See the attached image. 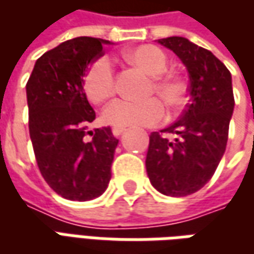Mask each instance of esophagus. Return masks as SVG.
<instances>
[{
    "label": "esophagus",
    "mask_w": 254,
    "mask_h": 254,
    "mask_svg": "<svg viewBox=\"0 0 254 254\" xmlns=\"http://www.w3.org/2000/svg\"><path fill=\"white\" fill-rule=\"evenodd\" d=\"M127 129L125 127H113L111 129V133H113V136H116V137H118L120 134H122V133L125 132Z\"/></svg>",
    "instance_id": "esophagus-1"
}]
</instances>
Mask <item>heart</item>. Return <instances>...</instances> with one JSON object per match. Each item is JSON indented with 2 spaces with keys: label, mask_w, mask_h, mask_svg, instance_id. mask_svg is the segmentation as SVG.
Wrapping results in <instances>:
<instances>
[{
  "label": "heart",
  "mask_w": 254,
  "mask_h": 254,
  "mask_svg": "<svg viewBox=\"0 0 254 254\" xmlns=\"http://www.w3.org/2000/svg\"><path fill=\"white\" fill-rule=\"evenodd\" d=\"M124 58L129 65L151 74L148 95H159L170 111L181 109L187 102L188 84L180 73L163 72L167 66V56L155 45H138L127 50ZM83 88L89 102L100 105L116 92V76L109 58L100 57L89 64L83 77ZM165 118V107L158 98L143 102L114 100L106 106L102 121L114 127H154Z\"/></svg>",
  "instance_id": "b5f03b06"
}]
</instances>
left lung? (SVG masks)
I'll use <instances>...</instances> for the list:
<instances>
[{
  "mask_svg": "<svg viewBox=\"0 0 254 254\" xmlns=\"http://www.w3.org/2000/svg\"><path fill=\"white\" fill-rule=\"evenodd\" d=\"M158 42L185 64L190 99L178 121L149 134L145 167L156 190L184 197L212 178L224 154L234 110L231 73L209 50L187 38L170 36Z\"/></svg>",
  "mask_w": 254,
  "mask_h": 254,
  "instance_id": "1",
  "label": "left lung"
}]
</instances>
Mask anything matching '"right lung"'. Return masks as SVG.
I'll return each instance as SVG.
<instances>
[{
    "label": "right lung",
    "instance_id": "add662e5",
    "mask_svg": "<svg viewBox=\"0 0 254 254\" xmlns=\"http://www.w3.org/2000/svg\"><path fill=\"white\" fill-rule=\"evenodd\" d=\"M105 43L110 42L89 36L64 42L38 58L27 81L36 163L49 187L67 200H92L111 178L118 140L109 127L87 132L96 116L83 88L84 73L105 54Z\"/></svg>",
    "mask_w": 254,
    "mask_h": 254
}]
</instances>
